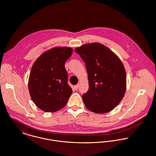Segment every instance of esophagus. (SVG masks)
Listing matches in <instances>:
<instances>
[{
    "mask_svg": "<svg viewBox=\"0 0 156 156\" xmlns=\"http://www.w3.org/2000/svg\"><path fill=\"white\" fill-rule=\"evenodd\" d=\"M78 88H79V84H77V85L74 86V88L76 90H77L78 89Z\"/></svg>",
    "mask_w": 156,
    "mask_h": 156,
    "instance_id": "34e87169",
    "label": "esophagus"
}]
</instances>
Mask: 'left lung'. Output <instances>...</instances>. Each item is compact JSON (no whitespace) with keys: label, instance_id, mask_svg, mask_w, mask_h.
Returning a JSON list of instances; mask_svg holds the SVG:
<instances>
[{"label":"left lung","instance_id":"8db88e82","mask_svg":"<svg viewBox=\"0 0 156 156\" xmlns=\"http://www.w3.org/2000/svg\"><path fill=\"white\" fill-rule=\"evenodd\" d=\"M85 63L89 90L82 96L87 108L98 114L112 110L122 100L126 89V75L119 57L100 43L75 49Z\"/></svg>","mask_w":156,"mask_h":156}]
</instances>
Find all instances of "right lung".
Listing matches in <instances>:
<instances>
[{
	"label": "right lung",
	"mask_w": 156,
	"mask_h": 156,
	"mask_svg": "<svg viewBox=\"0 0 156 156\" xmlns=\"http://www.w3.org/2000/svg\"><path fill=\"white\" fill-rule=\"evenodd\" d=\"M73 51L69 47L53 48L41 54L33 65L28 80L30 94L45 112L61 109L72 94L65 63Z\"/></svg>",
	"instance_id": "add662e5"
}]
</instances>
